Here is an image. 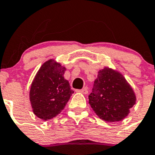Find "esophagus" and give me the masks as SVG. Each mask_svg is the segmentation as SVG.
<instances>
[{
    "label": "esophagus",
    "instance_id": "esophagus-1",
    "mask_svg": "<svg viewBox=\"0 0 155 155\" xmlns=\"http://www.w3.org/2000/svg\"><path fill=\"white\" fill-rule=\"evenodd\" d=\"M77 91H78V92L82 93V94H88V90L86 89V88H84V89H82V90H77Z\"/></svg>",
    "mask_w": 155,
    "mask_h": 155
}]
</instances>
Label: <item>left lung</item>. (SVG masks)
<instances>
[{
	"label": "left lung",
	"instance_id": "1",
	"mask_svg": "<svg viewBox=\"0 0 155 155\" xmlns=\"http://www.w3.org/2000/svg\"><path fill=\"white\" fill-rule=\"evenodd\" d=\"M135 101L132 88L122 74L109 68L98 72L89 102L100 118L110 122L121 121L128 115Z\"/></svg>",
	"mask_w": 155,
	"mask_h": 155
}]
</instances>
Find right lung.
<instances>
[{
    "instance_id": "1",
    "label": "right lung",
    "mask_w": 155,
    "mask_h": 155,
    "mask_svg": "<svg viewBox=\"0 0 155 155\" xmlns=\"http://www.w3.org/2000/svg\"><path fill=\"white\" fill-rule=\"evenodd\" d=\"M65 68L54 61L45 62L31 85L29 97L34 114L41 119H51L62 110L74 90L64 78Z\"/></svg>"
}]
</instances>
